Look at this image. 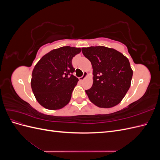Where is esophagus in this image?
<instances>
[{"label":"esophagus","mask_w":160,"mask_h":160,"mask_svg":"<svg viewBox=\"0 0 160 160\" xmlns=\"http://www.w3.org/2000/svg\"><path fill=\"white\" fill-rule=\"evenodd\" d=\"M88 76V72H84V73H83V75L82 76V77H80L79 78V81H83V80H84L85 79V77Z\"/></svg>","instance_id":"obj_1"}]
</instances>
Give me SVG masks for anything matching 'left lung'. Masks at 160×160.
Wrapping results in <instances>:
<instances>
[{
	"label": "left lung",
	"instance_id": "obj_1",
	"mask_svg": "<svg viewBox=\"0 0 160 160\" xmlns=\"http://www.w3.org/2000/svg\"><path fill=\"white\" fill-rule=\"evenodd\" d=\"M81 49L93 67V85L85 90L89 100L99 108L117 105L131 85L133 71L128 59L122 52L103 46Z\"/></svg>",
	"mask_w": 160,
	"mask_h": 160
}]
</instances>
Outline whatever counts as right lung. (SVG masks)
Segmentation results:
<instances>
[{
	"label": "right lung",
	"mask_w": 160,
	"mask_h": 160,
	"mask_svg": "<svg viewBox=\"0 0 160 160\" xmlns=\"http://www.w3.org/2000/svg\"><path fill=\"white\" fill-rule=\"evenodd\" d=\"M80 48L62 47L47 53L35 66L31 88L36 99L46 109L56 110L69 103L79 79L72 75V59Z\"/></svg>",
	"instance_id": "add662e5"
}]
</instances>
